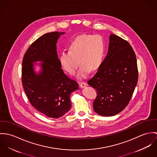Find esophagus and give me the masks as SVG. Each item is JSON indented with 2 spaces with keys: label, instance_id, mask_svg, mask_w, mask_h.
Segmentation results:
<instances>
[{
  "label": "esophagus",
  "instance_id": "1",
  "mask_svg": "<svg viewBox=\"0 0 157 157\" xmlns=\"http://www.w3.org/2000/svg\"><path fill=\"white\" fill-rule=\"evenodd\" d=\"M79 87H81V88L86 87V86H87V84L85 82H79Z\"/></svg>",
  "mask_w": 157,
  "mask_h": 157
}]
</instances>
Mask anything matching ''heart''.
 Wrapping results in <instances>:
<instances>
[{
	"instance_id": "obj_1",
	"label": "heart",
	"mask_w": 157,
	"mask_h": 157,
	"mask_svg": "<svg viewBox=\"0 0 157 157\" xmlns=\"http://www.w3.org/2000/svg\"><path fill=\"white\" fill-rule=\"evenodd\" d=\"M105 52V42L100 35L81 34L76 36L69 46V52L59 55L62 68L71 75L76 73L79 63L81 64L78 76H87L90 70L94 71L101 66Z\"/></svg>"
}]
</instances>
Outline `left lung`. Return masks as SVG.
<instances>
[{"label": "left lung", "mask_w": 157, "mask_h": 157, "mask_svg": "<svg viewBox=\"0 0 157 157\" xmlns=\"http://www.w3.org/2000/svg\"><path fill=\"white\" fill-rule=\"evenodd\" d=\"M136 55L130 44L111 34L106 56L88 82L96 89L93 109L99 115L112 116L129 104L138 81Z\"/></svg>", "instance_id": "1"}]
</instances>
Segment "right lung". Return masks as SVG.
Segmentation results:
<instances>
[{
  "mask_svg": "<svg viewBox=\"0 0 157 157\" xmlns=\"http://www.w3.org/2000/svg\"><path fill=\"white\" fill-rule=\"evenodd\" d=\"M64 33L53 32L41 36L25 53L22 61L21 82L29 102L39 112L59 118L70 110V94L78 84L61 69L56 52V43ZM40 60L42 71L36 74L33 63Z\"/></svg>",
  "mask_w": 157,
  "mask_h": 157,
  "instance_id": "right-lung-1",
  "label": "right lung"
}]
</instances>
